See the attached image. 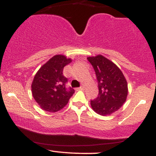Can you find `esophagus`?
Here are the masks:
<instances>
[{
	"instance_id": "1",
	"label": "esophagus",
	"mask_w": 156,
	"mask_h": 156,
	"mask_svg": "<svg viewBox=\"0 0 156 156\" xmlns=\"http://www.w3.org/2000/svg\"><path fill=\"white\" fill-rule=\"evenodd\" d=\"M83 87H80L79 88H78V90H83Z\"/></svg>"
}]
</instances>
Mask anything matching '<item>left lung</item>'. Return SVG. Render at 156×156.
Returning <instances> with one entry per match:
<instances>
[{"label":"left lung","instance_id":"8db88e82","mask_svg":"<svg viewBox=\"0 0 156 156\" xmlns=\"http://www.w3.org/2000/svg\"><path fill=\"white\" fill-rule=\"evenodd\" d=\"M87 59L95 71L99 94L91 101L92 108L102 116L111 115L122 106L128 97L126 78L114 62L101 54Z\"/></svg>","mask_w":156,"mask_h":156}]
</instances>
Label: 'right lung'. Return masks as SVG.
<instances>
[{
  "label": "right lung",
  "mask_w": 156,
  "mask_h": 156,
  "mask_svg": "<svg viewBox=\"0 0 156 156\" xmlns=\"http://www.w3.org/2000/svg\"><path fill=\"white\" fill-rule=\"evenodd\" d=\"M64 55H55L39 69L31 83L35 101L42 110L55 113L67 104L75 90L67 89V78L63 76L64 67L72 62Z\"/></svg>",
  "instance_id": "1"
}]
</instances>
